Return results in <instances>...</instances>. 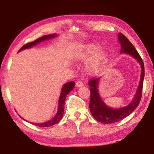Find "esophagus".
<instances>
[{
    "mask_svg": "<svg viewBox=\"0 0 154 154\" xmlns=\"http://www.w3.org/2000/svg\"><path fill=\"white\" fill-rule=\"evenodd\" d=\"M76 85L77 87H82L83 85V83L82 82H81V81H77L76 82Z\"/></svg>",
    "mask_w": 154,
    "mask_h": 154,
    "instance_id": "1",
    "label": "esophagus"
}]
</instances>
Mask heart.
I'll return each mask as SVG.
<instances>
[{"instance_id": "obj_1", "label": "heart", "mask_w": 154, "mask_h": 154, "mask_svg": "<svg viewBox=\"0 0 154 154\" xmlns=\"http://www.w3.org/2000/svg\"><path fill=\"white\" fill-rule=\"evenodd\" d=\"M100 46L97 44L92 43L85 47L82 51L78 53L77 58L81 61H85L92 58L93 56L99 51ZM106 58V54L105 52H100L96 54L94 57L91 60L87 66V69L89 72H96L100 67Z\"/></svg>"}]
</instances>
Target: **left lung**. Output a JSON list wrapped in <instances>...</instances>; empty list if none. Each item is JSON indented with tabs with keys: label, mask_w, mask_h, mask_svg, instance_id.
Here are the masks:
<instances>
[{
	"label": "left lung",
	"mask_w": 154,
	"mask_h": 154,
	"mask_svg": "<svg viewBox=\"0 0 154 154\" xmlns=\"http://www.w3.org/2000/svg\"><path fill=\"white\" fill-rule=\"evenodd\" d=\"M118 37L119 42L121 43V53L130 54L139 62L142 68L141 76H140L139 88L133 101L128 106L120 109H112L104 103L99 95L97 89L100 78H93L88 82V84L90 86V100L89 106L91 113L96 120L103 124L114 123L126 118L137 107L142 96L143 80L145 76L144 63L137 49L126 36L123 34L119 33Z\"/></svg>",
	"instance_id": "8db88e82"
}]
</instances>
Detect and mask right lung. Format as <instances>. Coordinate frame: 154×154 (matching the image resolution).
<instances>
[{
  "label": "right lung",
  "instance_id": "add662e5",
  "mask_svg": "<svg viewBox=\"0 0 154 154\" xmlns=\"http://www.w3.org/2000/svg\"><path fill=\"white\" fill-rule=\"evenodd\" d=\"M55 36H56V35H54H54H45V36H42V37L37 38V39H36L35 41H32V42L27 43L26 44H25V45H23L22 48L20 49L19 51L22 50V49L30 48L31 47L36 45V44L38 43H41V41L49 39V38H51L54 37ZM75 82H69L66 83H65V84L64 85V86H63V88H62V91H61L60 96V98H59L58 110V112H57V114L56 115V116L54 117L53 119H51V120H49V121L44 122V123H41V124L32 123V124H35L37 126H40V127H49V126H53V125L56 124L57 123H58V122L60 121V119H62V117H63L64 111V102H65V100H66V95L70 92H71V90H72V89H73L75 87Z\"/></svg>",
  "mask_w": 154,
  "mask_h": 154
}]
</instances>
